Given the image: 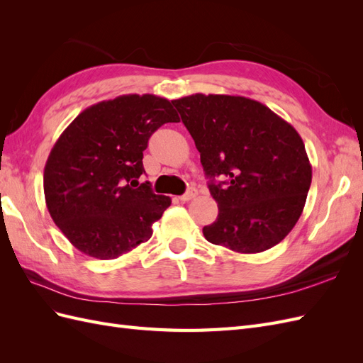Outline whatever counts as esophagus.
Instances as JSON below:
<instances>
[{"label":"esophagus","instance_id":"34e87169","mask_svg":"<svg viewBox=\"0 0 363 363\" xmlns=\"http://www.w3.org/2000/svg\"><path fill=\"white\" fill-rule=\"evenodd\" d=\"M196 194H199V191H196L195 188H192V186H191L188 191H186L183 195H180V201H189V200L195 199Z\"/></svg>","mask_w":363,"mask_h":363}]
</instances>
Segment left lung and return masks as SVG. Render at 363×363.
<instances>
[{
	"mask_svg": "<svg viewBox=\"0 0 363 363\" xmlns=\"http://www.w3.org/2000/svg\"><path fill=\"white\" fill-rule=\"evenodd\" d=\"M172 104L200 151L218 203L204 238L245 255L277 245L301 216L312 182L296 130L245 96L195 94ZM218 177L225 180L216 182Z\"/></svg>",
	"mask_w": 363,
	"mask_h": 363,
	"instance_id": "obj_1",
	"label": "left lung"
}]
</instances>
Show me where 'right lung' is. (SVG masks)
<instances>
[{
  "mask_svg": "<svg viewBox=\"0 0 363 363\" xmlns=\"http://www.w3.org/2000/svg\"><path fill=\"white\" fill-rule=\"evenodd\" d=\"M180 118L156 95H123L87 107L54 144L43 192L52 221L84 255L116 259L145 242L171 199L138 179L155 131Z\"/></svg>",
  "mask_w": 363,
  "mask_h": 363,
  "instance_id": "1",
  "label": "right lung"
}]
</instances>
